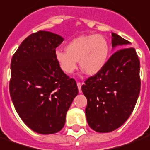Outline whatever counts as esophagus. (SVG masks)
Returning <instances> with one entry per match:
<instances>
[{"label":"esophagus","instance_id":"obj_1","mask_svg":"<svg viewBox=\"0 0 150 150\" xmlns=\"http://www.w3.org/2000/svg\"><path fill=\"white\" fill-rule=\"evenodd\" d=\"M77 87H78V90H79V93H81V83H80V82H77Z\"/></svg>","mask_w":150,"mask_h":150}]
</instances>
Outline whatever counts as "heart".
Wrapping results in <instances>:
<instances>
[{"instance_id": "heart-1", "label": "heart", "mask_w": 150, "mask_h": 150, "mask_svg": "<svg viewBox=\"0 0 150 150\" xmlns=\"http://www.w3.org/2000/svg\"><path fill=\"white\" fill-rule=\"evenodd\" d=\"M66 51L56 50L55 59L64 73H72L77 69V61L88 75L100 73L107 64L109 56V44L101 35H81L71 40Z\"/></svg>"}]
</instances>
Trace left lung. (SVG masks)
I'll return each instance as SVG.
<instances>
[{
    "label": "left lung",
    "mask_w": 150,
    "mask_h": 150,
    "mask_svg": "<svg viewBox=\"0 0 150 150\" xmlns=\"http://www.w3.org/2000/svg\"><path fill=\"white\" fill-rule=\"evenodd\" d=\"M115 52L100 73L89 77L81 90L87 98L86 116L90 128L110 132L120 128L134 109L141 90L140 60L130 43L111 33Z\"/></svg>",
    "instance_id": "8db88e82"
}]
</instances>
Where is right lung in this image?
<instances>
[{
	"label": "right lung",
	"mask_w": 150,
	"mask_h": 150,
	"mask_svg": "<svg viewBox=\"0 0 150 150\" xmlns=\"http://www.w3.org/2000/svg\"><path fill=\"white\" fill-rule=\"evenodd\" d=\"M64 38L39 30L24 39L13 56L9 92L22 121L40 134L60 132L72 102L78 94L77 83L61 70L55 59Z\"/></svg>",
	"instance_id": "1"
}]
</instances>
